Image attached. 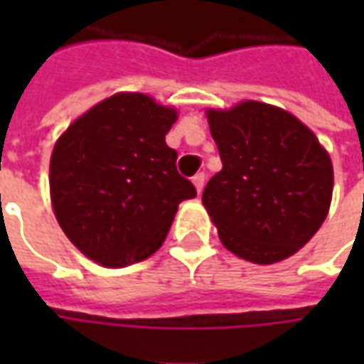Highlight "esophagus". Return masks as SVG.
<instances>
[{
	"mask_svg": "<svg viewBox=\"0 0 364 364\" xmlns=\"http://www.w3.org/2000/svg\"><path fill=\"white\" fill-rule=\"evenodd\" d=\"M205 181H206L205 171H198V173L193 177V183H195V187H197L198 193H203V189H205Z\"/></svg>",
	"mask_w": 364,
	"mask_h": 364,
	"instance_id": "esophagus-1",
	"label": "esophagus"
}]
</instances>
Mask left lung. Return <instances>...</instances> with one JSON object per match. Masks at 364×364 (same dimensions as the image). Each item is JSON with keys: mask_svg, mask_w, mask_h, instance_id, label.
Instances as JSON below:
<instances>
[{"mask_svg": "<svg viewBox=\"0 0 364 364\" xmlns=\"http://www.w3.org/2000/svg\"><path fill=\"white\" fill-rule=\"evenodd\" d=\"M206 117L222 169L206 183L203 203L220 242L261 265L287 259L328 216V151L296 117L271 105L245 101Z\"/></svg>", "mask_w": 364, "mask_h": 364, "instance_id": "1", "label": "left lung"}]
</instances>
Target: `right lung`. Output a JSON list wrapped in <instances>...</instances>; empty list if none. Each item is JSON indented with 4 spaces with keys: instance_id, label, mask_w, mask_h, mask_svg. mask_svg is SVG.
<instances>
[{
    "instance_id": "1",
    "label": "right lung",
    "mask_w": 364,
    "mask_h": 364,
    "mask_svg": "<svg viewBox=\"0 0 364 364\" xmlns=\"http://www.w3.org/2000/svg\"><path fill=\"white\" fill-rule=\"evenodd\" d=\"M177 119L142 93L105 99L68 128L50 159L54 214L70 242L105 267L158 252L181 200L197 197L166 134Z\"/></svg>"
}]
</instances>
